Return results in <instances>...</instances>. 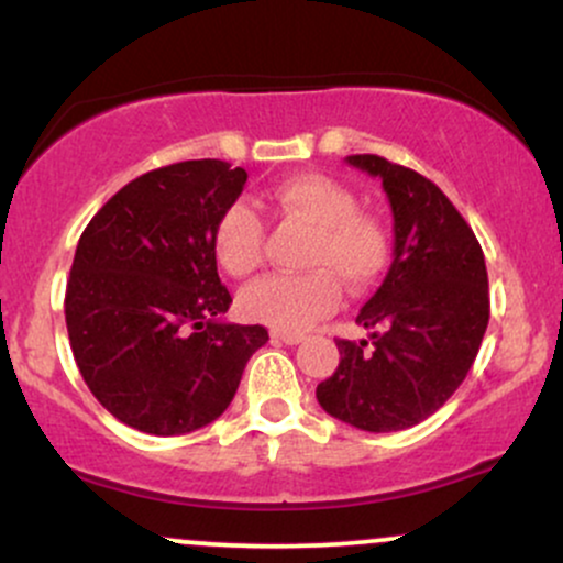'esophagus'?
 <instances>
[{"label": "esophagus", "mask_w": 563, "mask_h": 563, "mask_svg": "<svg viewBox=\"0 0 563 563\" xmlns=\"http://www.w3.org/2000/svg\"><path fill=\"white\" fill-rule=\"evenodd\" d=\"M273 341H283V344L294 346V344H301V341H303V333H290V331H273Z\"/></svg>", "instance_id": "1"}]
</instances>
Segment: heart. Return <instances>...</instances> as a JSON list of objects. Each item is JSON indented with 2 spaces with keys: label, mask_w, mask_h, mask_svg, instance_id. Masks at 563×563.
Returning a JSON list of instances; mask_svg holds the SVG:
<instances>
[{
  "label": "heart",
  "mask_w": 563,
  "mask_h": 563,
  "mask_svg": "<svg viewBox=\"0 0 563 563\" xmlns=\"http://www.w3.org/2000/svg\"><path fill=\"white\" fill-rule=\"evenodd\" d=\"M269 203L283 219L312 228L303 243L307 273L269 275L241 294L245 320L277 331H303L328 318L341 301V286L363 290L378 280L389 260V241L378 219L360 211L357 196L325 174H296L269 192ZM219 267L232 277H249L264 256V222L243 200L222 211L214 224Z\"/></svg>",
  "instance_id": "1"
}]
</instances>
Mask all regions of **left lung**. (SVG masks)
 Segmentation results:
<instances>
[{"mask_svg": "<svg viewBox=\"0 0 563 563\" xmlns=\"http://www.w3.org/2000/svg\"><path fill=\"white\" fill-rule=\"evenodd\" d=\"M346 161L384 185L394 262L357 314L371 339L335 341L341 363L318 402L363 431H402L434 416L474 365L489 322L487 267L474 230L431 179L371 153Z\"/></svg>", "mask_w": 563, "mask_h": 563, "instance_id": "1", "label": "left lung"}]
</instances>
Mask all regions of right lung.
<instances>
[{"label": "right lung", "mask_w": 563, "mask_h": 563, "mask_svg": "<svg viewBox=\"0 0 563 563\" xmlns=\"http://www.w3.org/2000/svg\"><path fill=\"white\" fill-rule=\"evenodd\" d=\"M245 179L217 158L161 166L81 232L66 286L70 349L97 402L132 429L174 437L217 421L267 344L262 325L219 320L232 296L211 238Z\"/></svg>", "instance_id": "1"}]
</instances>
